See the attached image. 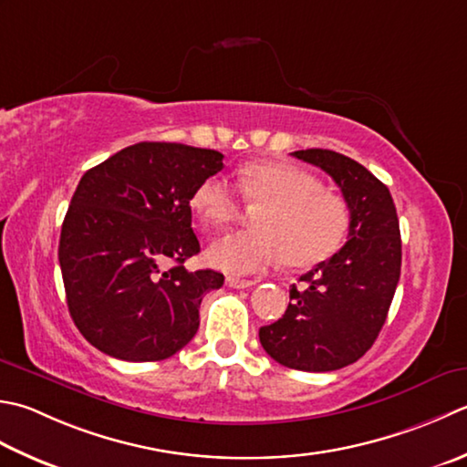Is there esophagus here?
Listing matches in <instances>:
<instances>
[{"instance_id": "34e87169", "label": "esophagus", "mask_w": 467, "mask_h": 467, "mask_svg": "<svg viewBox=\"0 0 467 467\" xmlns=\"http://www.w3.org/2000/svg\"><path fill=\"white\" fill-rule=\"evenodd\" d=\"M226 285L233 287V289H246V287H253L254 281L239 279V277H226Z\"/></svg>"}]
</instances>
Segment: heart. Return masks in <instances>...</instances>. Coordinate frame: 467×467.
Masks as SVG:
<instances>
[{"mask_svg":"<svg viewBox=\"0 0 467 467\" xmlns=\"http://www.w3.org/2000/svg\"><path fill=\"white\" fill-rule=\"evenodd\" d=\"M239 186L253 204H265L257 231H234L208 246V261L234 275L263 273L281 263L314 267L340 249L350 228V210L342 196L322 188L314 173L283 161L254 163L241 171ZM192 208L213 226L231 223L241 196L224 176H208L192 192Z\"/></svg>","mask_w":467,"mask_h":467,"instance_id":"heart-1","label":"heart"}]
</instances>
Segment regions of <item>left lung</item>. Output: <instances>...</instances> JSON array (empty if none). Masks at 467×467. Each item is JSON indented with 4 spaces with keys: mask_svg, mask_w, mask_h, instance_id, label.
Masks as SVG:
<instances>
[{
    "mask_svg": "<svg viewBox=\"0 0 467 467\" xmlns=\"http://www.w3.org/2000/svg\"><path fill=\"white\" fill-rule=\"evenodd\" d=\"M291 155L322 168L342 190L348 241L301 275L299 289L291 285L285 314L263 326L259 340L283 367L330 372L367 354L385 326L400 277L399 218L389 188L358 161L332 150Z\"/></svg>",
    "mask_w": 467,
    "mask_h": 467,
    "instance_id": "8db88e82",
    "label": "left lung"
}]
</instances>
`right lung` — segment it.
I'll list each match as a JSON object with an SVG mask.
<instances>
[{
  "label": "right lung",
  "mask_w": 467,
  "mask_h": 467,
  "mask_svg": "<svg viewBox=\"0 0 467 467\" xmlns=\"http://www.w3.org/2000/svg\"><path fill=\"white\" fill-rule=\"evenodd\" d=\"M224 155L184 143L141 141L80 178L64 216L58 261L78 332L119 360H163L194 337L213 269L190 273L200 253L192 192Z\"/></svg>",
  "instance_id": "add662e5"
}]
</instances>
